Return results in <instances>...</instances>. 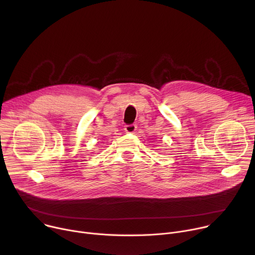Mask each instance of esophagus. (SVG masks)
Instances as JSON below:
<instances>
[{"mask_svg":"<svg viewBox=\"0 0 255 255\" xmlns=\"http://www.w3.org/2000/svg\"><path fill=\"white\" fill-rule=\"evenodd\" d=\"M136 129H137V126H136L135 124L126 125V126H125V128H124V130H125V132H126V133H135Z\"/></svg>","mask_w":255,"mask_h":255,"instance_id":"1","label":"esophagus"}]
</instances>
